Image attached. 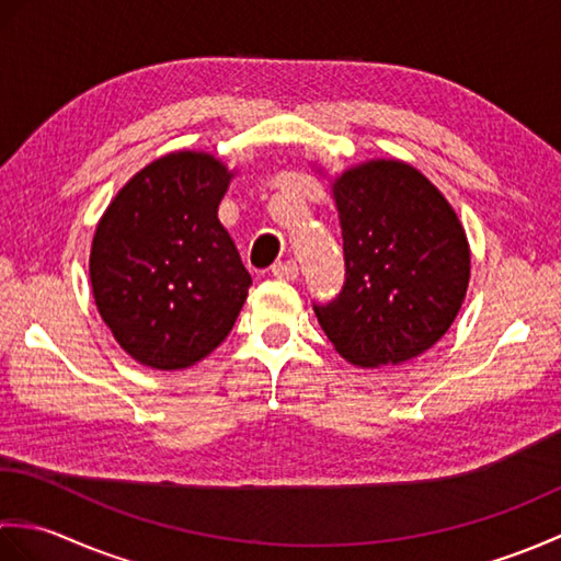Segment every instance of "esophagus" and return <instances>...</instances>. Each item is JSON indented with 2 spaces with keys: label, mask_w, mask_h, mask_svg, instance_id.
<instances>
[{
  "label": "esophagus",
  "mask_w": 561,
  "mask_h": 561,
  "mask_svg": "<svg viewBox=\"0 0 561 561\" xmlns=\"http://www.w3.org/2000/svg\"><path fill=\"white\" fill-rule=\"evenodd\" d=\"M272 274L277 279H287V282H294L296 277H299V265H296L294 260H287V262H274L272 265Z\"/></svg>",
  "instance_id": "1"
}]
</instances>
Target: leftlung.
<instances>
[{
  "mask_svg": "<svg viewBox=\"0 0 561 561\" xmlns=\"http://www.w3.org/2000/svg\"><path fill=\"white\" fill-rule=\"evenodd\" d=\"M342 224L344 284L313 304L320 328L354 366L410 362L446 335L470 282L458 214L402 161H368L332 183Z\"/></svg>",
  "mask_w": 561,
  "mask_h": 561,
  "instance_id": "8db88e82",
  "label": "left lung"
}]
</instances>
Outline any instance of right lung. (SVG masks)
I'll list each match as a JSON object with an SVG mask.
<instances>
[{
	"instance_id": "right-lung-1",
	"label": "right lung",
	"mask_w": 561,
	"mask_h": 561,
	"mask_svg": "<svg viewBox=\"0 0 561 561\" xmlns=\"http://www.w3.org/2000/svg\"><path fill=\"white\" fill-rule=\"evenodd\" d=\"M231 175L211 153H169L141 169L96 226L93 299L139 364L193 366L241 313L253 279L217 217Z\"/></svg>"
}]
</instances>
